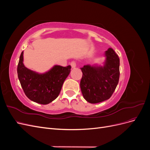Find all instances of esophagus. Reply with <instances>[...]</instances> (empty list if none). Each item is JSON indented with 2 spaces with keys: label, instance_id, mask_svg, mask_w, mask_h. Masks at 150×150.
<instances>
[{
  "label": "esophagus",
  "instance_id": "34e87169",
  "mask_svg": "<svg viewBox=\"0 0 150 150\" xmlns=\"http://www.w3.org/2000/svg\"><path fill=\"white\" fill-rule=\"evenodd\" d=\"M71 67H72V68L76 67V62H75V61H72V62H71Z\"/></svg>",
  "mask_w": 150,
  "mask_h": 150
}]
</instances>
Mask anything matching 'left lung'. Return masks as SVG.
Instances as JSON below:
<instances>
[{"mask_svg":"<svg viewBox=\"0 0 150 150\" xmlns=\"http://www.w3.org/2000/svg\"><path fill=\"white\" fill-rule=\"evenodd\" d=\"M103 66L85 65L81 69L83 77L80 87L84 98L95 104L110 99L120 79V58L112 48L105 52Z\"/></svg>","mask_w":150,"mask_h":150,"instance_id":"left-lung-1","label":"left lung"}]
</instances>
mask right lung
I'll return each instance as SVG.
<instances>
[{
    "label": "right lung",
    "mask_w": 150,
    "mask_h": 150,
    "mask_svg": "<svg viewBox=\"0 0 150 150\" xmlns=\"http://www.w3.org/2000/svg\"><path fill=\"white\" fill-rule=\"evenodd\" d=\"M23 59L22 52L17 66V74L26 96L41 104L51 103L59 94L62 84L70 73L71 66L56 65L45 73L39 74L25 67Z\"/></svg>",
    "instance_id": "add662e5"
}]
</instances>
